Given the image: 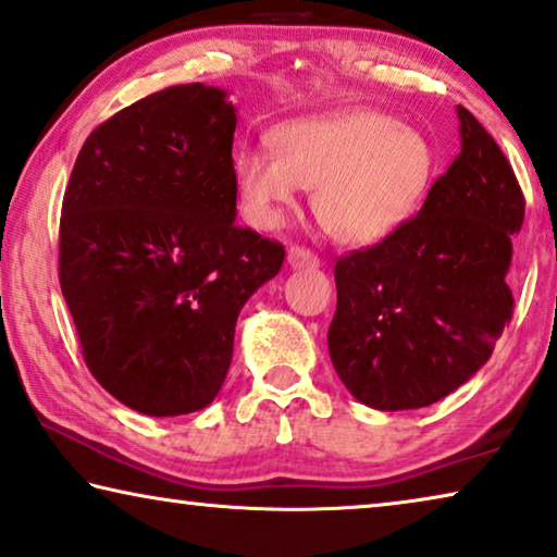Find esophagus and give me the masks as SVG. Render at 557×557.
I'll use <instances>...</instances> for the list:
<instances>
[{
  "label": "esophagus",
  "mask_w": 557,
  "mask_h": 557,
  "mask_svg": "<svg viewBox=\"0 0 557 557\" xmlns=\"http://www.w3.org/2000/svg\"><path fill=\"white\" fill-rule=\"evenodd\" d=\"M287 264L293 270H318L320 268V260H318V255L307 250V247L293 245L287 250Z\"/></svg>",
  "instance_id": "34e87169"
}]
</instances>
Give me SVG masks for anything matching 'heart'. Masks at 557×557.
<instances>
[{"instance_id": "1", "label": "heart", "mask_w": 557, "mask_h": 557, "mask_svg": "<svg viewBox=\"0 0 557 557\" xmlns=\"http://www.w3.org/2000/svg\"><path fill=\"white\" fill-rule=\"evenodd\" d=\"M275 154L247 147L235 185L250 220L275 227L297 193L314 189V214L339 243H377L405 225L435 174L422 132L375 110L305 117L272 132Z\"/></svg>"}]
</instances>
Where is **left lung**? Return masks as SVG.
Wrapping results in <instances>:
<instances>
[{
    "label": "left lung",
    "instance_id": "left-lung-1",
    "mask_svg": "<svg viewBox=\"0 0 557 557\" xmlns=\"http://www.w3.org/2000/svg\"><path fill=\"white\" fill-rule=\"evenodd\" d=\"M460 154L422 210L339 257L330 360L375 410L428 408L475 375L512 318L508 270L525 197L503 149L458 107Z\"/></svg>",
    "mask_w": 557,
    "mask_h": 557
}]
</instances>
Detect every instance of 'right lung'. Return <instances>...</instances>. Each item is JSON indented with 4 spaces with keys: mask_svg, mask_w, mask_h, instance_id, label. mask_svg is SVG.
I'll list each match as a JSON object with an SVG mask.
<instances>
[{
    "mask_svg": "<svg viewBox=\"0 0 557 557\" xmlns=\"http://www.w3.org/2000/svg\"><path fill=\"white\" fill-rule=\"evenodd\" d=\"M235 127L222 89L168 87L99 124L64 193L60 285L82 358L152 418L218 397L237 314L285 260L235 222Z\"/></svg>",
    "mask_w": 557,
    "mask_h": 557,
    "instance_id": "right-lung-1",
    "label": "right lung"
}]
</instances>
